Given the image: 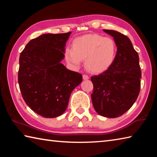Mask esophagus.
<instances>
[{
    "mask_svg": "<svg viewBox=\"0 0 157 157\" xmlns=\"http://www.w3.org/2000/svg\"><path fill=\"white\" fill-rule=\"evenodd\" d=\"M82 78H83L84 79H89V77L87 75H86V74H84V75H82Z\"/></svg>",
    "mask_w": 157,
    "mask_h": 157,
    "instance_id": "obj_1",
    "label": "esophagus"
}]
</instances>
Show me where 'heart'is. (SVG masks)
I'll return each mask as SVG.
<instances>
[{"label": "heart", "instance_id": "heart-1", "mask_svg": "<svg viewBox=\"0 0 157 157\" xmlns=\"http://www.w3.org/2000/svg\"><path fill=\"white\" fill-rule=\"evenodd\" d=\"M116 51V44L110 37L88 34L74 39L73 48H66L64 55L66 61L74 67H79L82 60L84 59L87 70L94 73H100L111 66Z\"/></svg>", "mask_w": 157, "mask_h": 157}]
</instances>
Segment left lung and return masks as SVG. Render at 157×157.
<instances>
[{
  "label": "left lung",
  "instance_id": "left-lung-1",
  "mask_svg": "<svg viewBox=\"0 0 157 157\" xmlns=\"http://www.w3.org/2000/svg\"><path fill=\"white\" fill-rule=\"evenodd\" d=\"M113 37L117 52L107 70L92 76L91 99L96 112L107 118H117L136 102L140 89L139 57L129 39L117 31L103 30Z\"/></svg>",
  "mask_w": 157,
  "mask_h": 157
}]
</instances>
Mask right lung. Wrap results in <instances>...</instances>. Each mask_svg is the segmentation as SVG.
<instances>
[{"instance_id":"obj_1","label":"right lung","mask_w":157,"mask_h":157,"mask_svg":"<svg viewBox=\"0 0 157 157\" xmlns=\"http://www.w3.org/2000/svg\"><path fill=\"white\" fill-rule=\"evenodd\" d=\"M71 32L44 34L28 42L19 57L18 82L23 100L44 118L61 116L73 89L82 81L80 73L60 62Z\"/></svg>"}]
</instances>
